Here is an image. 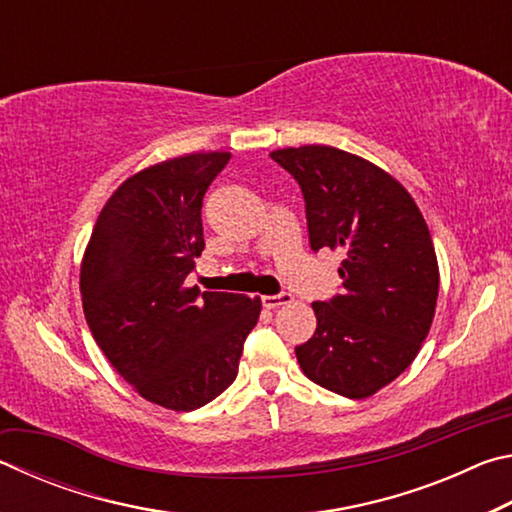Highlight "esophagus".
<instances>
[{
	"mask_svg": "<svg viewBox=\"0 0 512 512\" xmlns=\"http://www.w3.org/2000/svg\"><path fill=\"white\" fill-rule=\"evenodd\" d=\"M293 302V296L291 293H277V296H262V305L266 309H277L282 305H291Z\"/></svg>",
	"mask_w": 512,
	"mask_h": 512,
	"instance_id": "esophagus-1",
	"label": "esophagus"
}]
</instances>
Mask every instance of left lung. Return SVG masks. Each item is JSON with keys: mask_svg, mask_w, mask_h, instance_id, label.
I'll return each instance as SVG.
<instances>
[{"mask_svg": "<svg viewBox=\"0 0 512 512\" xmlns=\"http://www.w3.org/2000/svg\"><path fill=\"white\" fill-rule=\"evenodd\" d=\"M298 180L309 244L341 250L343 293L314 302L316 332L296 348L314 384L366 400L418 357L438 302V259L427 221L400 180L325 144L277 149Z\"/></svg>", "mask_w": 512, "mask_h": 512, "instance_id": "8db88e82", "label": "left lung"}]
</instances>
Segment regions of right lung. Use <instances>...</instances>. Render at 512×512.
Here are the masks:
<instances>
[{"instance_id": "add662e5", "label": "right lung", "mask_w": 512, "mask_h": 512, "mask_svg": "<svg viewBox=\"0 0 512 512\" xmlns=\"http://www.w3.org/2000/svg\"><path fill=\"white\" fill-rule=\"evenodd\" d=\"M232 155L189 153L126 178L81 262L83 314L121 377L171 411H194L237 377L262 300L187 287L205 248L203 196Z\"/></svg>"}]
</instances>
